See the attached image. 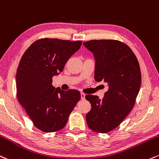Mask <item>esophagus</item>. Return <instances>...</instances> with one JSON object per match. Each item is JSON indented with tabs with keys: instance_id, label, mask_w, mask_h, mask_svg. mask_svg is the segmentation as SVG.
Returning <instances> with one entry per match:
<instances>
[{
	"instance_id": "1",
	"label": "esophagus",
	"mask_w": 159,
	"mask_h": 159,
	"mask_svg": "<svg viewBox=\"0 0 159 159\" xmlns=\"http://www.w3.org/2000/svg\"><path fill=\"white\" fill-rule=\"evenodd\" d=\"M81 98L82 99V100L85 99V94H84V93H81Z\"/></svg>"
}]
</instances>
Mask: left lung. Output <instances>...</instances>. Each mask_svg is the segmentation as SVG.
<instances>
[{
    "mask_svg": "<svg viewBox=\"0 0 159 159\" xmlns=\"http://www.w3.org/2000/svg\"><path fill=\"white\" fill-rule=\"evenodd\" d=\"M95 59V80L105 82L103 99L87 95L92 109L86 116L88 127L99 133L113 130L134 107L141 84L139 61L127 44L116 40H92L84 43Z\"/></svg>",
    "mask_w": 159,
    "mask_h": 159,
    "instance_id": "8db88e82",
    "label": "left lung"
}]
</instances>
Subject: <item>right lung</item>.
I'll list each match as a JSON object with an SVG mask.
<instances>
[{"label":"right lung","instance_id":"obj_1","mask_svg":"<svg viewBox=\"0 0 159 159\" xmlns=\"http://www.w3.org/2000/svg\"><path fill=\"white\" fill-rule=\"evenodd\" d=\"M81 43V41L41 38L22 55L17 69V98L40 130L52 133L63 129L81 99L79 91L61 90L52 82Z\"/></svg>","mask_w":159,"mask_h":159}]
</instances>
